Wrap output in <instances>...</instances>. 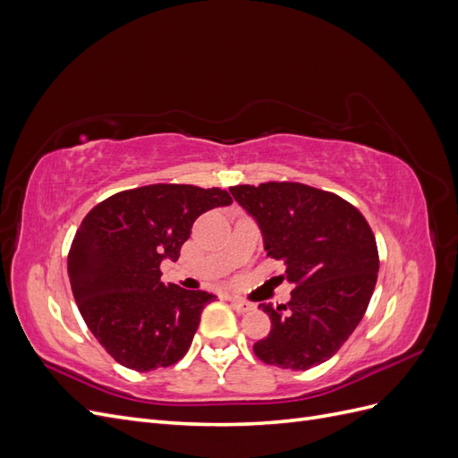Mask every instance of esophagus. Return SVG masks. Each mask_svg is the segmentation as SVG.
<instances>
[{
	"instance_id": "1",
	"label": "esophagus",
	"mask_w": 458,
	"mask_h": 458,
	"mask_svg": "<svg viewBox=\"0 0 458 458\" xmlns=\"http://www.w3.org/2000/svg\"><path fill=\"white\" fill-rule=\"evenodd\" d=\"M231 306L234 308V311H237V313H248V311H252L256 308L254 303H248L241 298H231Z\"/></svg>"
}]
</instances>
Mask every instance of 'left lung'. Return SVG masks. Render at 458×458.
I'll return each instance as SVG.
<instances>
[{"label": "left lung", "instance_id": "obj_1", "mask_svg": "<svg viewBox=\"0 0 458 458\" xmlns=\"http://www.w3.org/2000/svg\"><path fill=\"white\" fill-rule=\"evenodd\" d=\"M261 231L267 258L284 263L294 290L286 306L259 308L269 335L254 344L263 363L308 370L335 355L361 323L378 276V248L363 214L332 192L301 183L231 187Z\"/></svg>", "mask_w": 458, "mask_h": 458}]
</instances>
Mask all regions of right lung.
Returning <instances> with one entry per match:
<instances>
[{
	"instance_id": "obj_1",
	"label": "right lung",
	"mask_w": 458,
	"mask_h": 458,
	"mask_svg": "<svg viewBox=\"0 0 458 458\" xmlns=\"http://www.w3.org/2000/svg\"><path fill=\"white\" fill-rule=\"evenodd\" d=\"M231 202L216 187L160 183L116 192L81 221L68 276L88 328L114 361L147 372L187 353L216 296L164 284L160 263L179 258L200 214Z\"/></svg>"
}]
</instances>
